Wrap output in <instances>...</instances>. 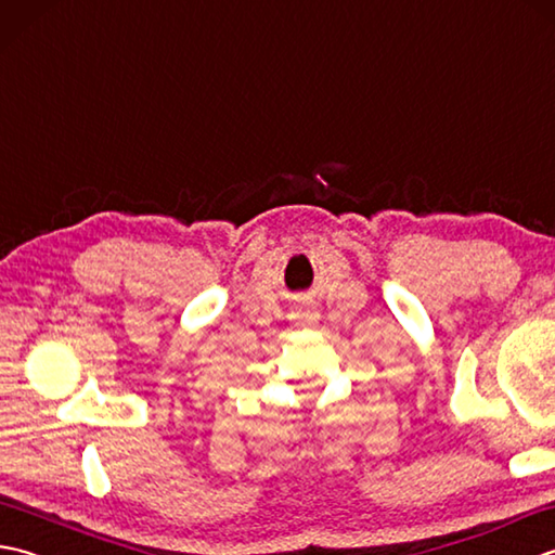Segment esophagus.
I'll use <instances>...</instances> for the list:
<instances>
[{
	"label": "esophagus",
	"instance_id": "esophagus-1",
	"mask_svg": "<svg viewBox=\"0 0 555 555\" xmlns=\"http://www.w3.org/2000/svg\"><path fill=\"white\" fill-rule=\"evenodd\" d=\"M317 320H320V314H317V312H302L300 314V322L308 324V326H314Z\"/></svg>",
	"mask_w": 555,
	"mask_h": 555
}]
</instances>
